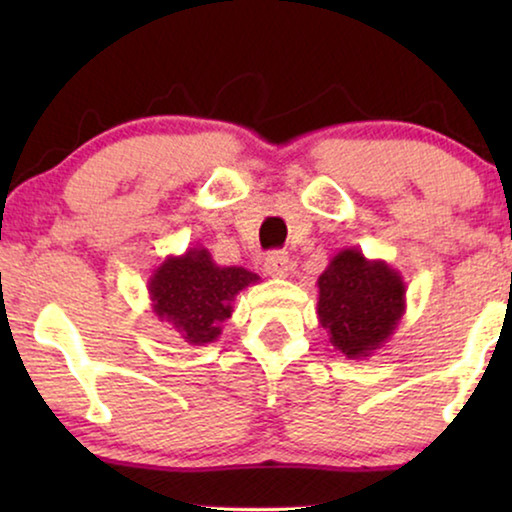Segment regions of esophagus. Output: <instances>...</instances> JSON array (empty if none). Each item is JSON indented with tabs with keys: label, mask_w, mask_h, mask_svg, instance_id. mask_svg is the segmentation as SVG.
Masks as SVG:
<instances>
[{
	"label": "esophagus",
	"mask_w": 512,
	"mask_h": 512,
	"mask_svg": "<svg viewBox=\"0 0 512 512\" xmlns=\"http://www.w3.org/2000/svg\"><path fill=\"white\" fill-rule=\"evenodd\" d=\"M263 268L270 277H286L291 270V258L286 251H270V254L265 256Z\"/></svg>",
	"instance_id": "obj_1"
}]
</instances>
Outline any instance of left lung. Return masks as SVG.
Segmentation results:
<instances>
[{"instance_id":"obj_1","label":"left lung","mask_w":512,"mask_h":512,"mask_svg":"<svg viewBox=\"0 0 512 512\" xmlns=\"http://www.w3.org/2000/svg\"><path fill=\"white\" fill-rule=\"evenodd\" d=\"M317 317L335 352L366 359L384 347L405 314L401 272L356 247L340 249L317 279Z\"/></svg>"}]
</instances>
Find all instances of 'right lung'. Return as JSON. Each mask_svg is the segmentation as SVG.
I'll list each match as a JSON object with an SVG mask.
<instances>
[{
	"label": "right lung",
	"mask_w": 512,
	"mask_h": 512,
	"mask_svg": "<svg viewBox=\"0 0 512 512\" xmlns=\"http://www.w3.org/2000/svg\"><path fill=\"white\" fill-rule=\"evenodd\" d=\"M261 282L242 265H219L205 247L167 256L149 277L151 310L188 345H209L233 314L237 293Z\"/></svg>",
	"instance_id": "obj_1"
}]
</instances>
